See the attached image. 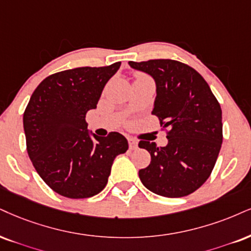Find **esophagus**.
I'll list each match as a JSON object with an SVG mask.
<instances>
[{
    "label": "esophagus",
    "mask_w": 251,
    "mask_h": 251,
    "mask_svg": "<svg viewBox=\"0 0 251 251\" xmlns=\"http://www.w3.org/2000/svg\"><path fill=\"white\" fill-rule=\"evenodd\" d=\"M128 142H129V148H130V150H135L137 149L138 147V142L135 140V138H128Z\"/></svg>",
    "instance_id": "1"
}]
</instances>
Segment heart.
<instances>
[{
  "label": "heart",
  "instance_id": "1",
  "mask_svg": "<svg viewBox=\"0 0 251 251\" xmlns=\"http://www.w3.org/2000/svg\"><path fill=\"white\" fill-rule=\"evenodd\" d=\"M141 76H144V75H137V78H141Z\"/></svg>",
  "mask_w": 251,
  "mask_h": 251
}]
</instances>
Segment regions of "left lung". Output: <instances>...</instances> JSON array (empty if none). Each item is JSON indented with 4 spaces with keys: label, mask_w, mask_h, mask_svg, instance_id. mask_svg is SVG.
Instances as JSON below:
<instances>
[{
    "label": "left lung",
    "mask_w": 251,
    "mask_h": 251,
    "mask_svg": "<svg viewBox=\"0 0 251 251\" xmlns=\"http://www.w3.org/2000/svg\"><path fill=\"white\" fill-rule=\"evenodd\" d=\"M156 83L153 115L169 128L168 144L141 141L149 166L138 176L148 190L166 198L197 191L211 176L222 144V110L206 80L186 64L171 59L129 61Z\"/></svg>",
    "instance_id": "left-lung-1"
}]
</instances>
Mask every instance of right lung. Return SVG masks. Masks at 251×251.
<instances>
[{
    "label": "right lung",
    "instance_id": "obj_1",
    "mask_svg": "<svg viewBox=\"0 0 251 251\" xmlns=\"http://www.w3.org/2000/svg\"><path fill=\"white\" fill-rule=\"evenodd\" d=\"M121 63L52 74L31 95L23 115L26 150L40 178L60 196L91 198L106 187L117 154L128 150L119 132L99 137L87 129L104 86Z\"/></svg>",
    "mask_w": 251,
    "mask_h": 251
}]
</instances>
